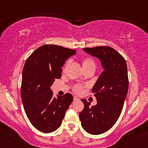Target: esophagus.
Masks as SVG:
<instances>
[{
  "instance_id": "34e87169",
  "label": "esophagus",
  "mask_w": 148,
  "mask_h": 148,
  "mask_svg": "<svg viewBox=\"0 0 148 148\" xmlns=\"http://www.w3.org/2000/svg\"><path fill=\"white\" fill-rule=\"evenodd\" d=\"M74 101H77V100H79V98H78L77 97L74 96Z\"/></svg>"
}]
</instances>
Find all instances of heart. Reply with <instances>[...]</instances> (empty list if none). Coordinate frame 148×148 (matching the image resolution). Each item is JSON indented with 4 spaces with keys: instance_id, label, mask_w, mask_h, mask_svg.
I'll return each mask as SVG.
<instances>
[{
    "instance_id": "1",
    "label": "heart",
    "mask_w": 148,
    "mask_h": 148,
    "mask_svg": "<svg viewBox=\"0 0 148 148\" xmlns=\"http://www.w3.org/2000/svg\"><path fill=\"white\" fill-rule=\"evenodd\" d=\"M82 64L84 71L88 70V69H94L95 70V66H96L95 60L90 57L83 58L82 59ZM73 91L77 94H82L84 92V86L82 85H79V84H77L73 87Z\"/></svg>"
}]
</instances>
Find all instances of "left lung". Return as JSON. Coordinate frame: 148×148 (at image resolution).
Returning <instances> with one entry per match:
<instances>
[{
    "mask_svg": "<svg viewBox=\"0 0 148 148\" xmlns=\"http://www.w3.org/2000/svg\"><path fill=\"white\" fill-rule=\"evenodd\" d=\"M101 61L104 71L92 88L97 105L82 99L84 108L79 114L82 127L92 135L110 130L119 119L129 88L126 60L116 50L109 46H97L83 49Z\"/></svg>",
    "mask_w": 148,
    "mask_h": 148,
    "instance_id": "obj_1",
    "label": "left lung"
}]
</instances>
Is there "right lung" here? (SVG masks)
Wrapping results in <instances>:
<instances>
[{
  "label": "right lung",
  "mask_w": 148,
  "mask_h": 148,
  "mask_svg": "<svg viewBox=\"0 0 148 148\" xmlns=\"http://www.w3.org/2000/svg\"><path fill=\"white\" fill-rule=\"evenodd\" d=\"M75 53V50L46 44L34 51L24 64L21 86L24 111L31 124L41 132L58 129L73 101L70 93L54 98L50 86L61 78L66 59Z\"/></svg>",
  "instance_id": "obj_1"
}]
</instances>
